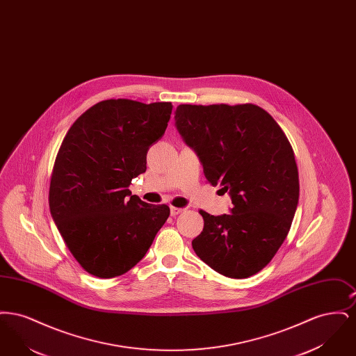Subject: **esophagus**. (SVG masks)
I'll use <instances>...</instances> for the list:
<instances>
[{
	"instance_id": "esophagus-1",
	"label": "esophagus",
	"mask_w": 356,
	"mask_h": 356,
	"mask_svg": "<svg viewBox=\"0 0 356 356\" xmlns=\"http://www.w3.org/2000/svg\"><path fill=\"white\" fill-rule=\"evenodd\" d=\"M184 209L183 208H177V207H170V215L172 216H176L179 213H181Z\"/></svg>"
}]
</instances>
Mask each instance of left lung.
Returning <instances> with one entry per match:
<instances>
[{
    "instance_id": "8db88e82",
    "label": "left lung",
    "mask_w": 356,
    "mask_h": 356,
    "mask_svg": "<svg viewBox=\"0 0 356 356\" xmlns=\"http://www.w3.org/2000/svg\"><path fill=\"white\" fill-rule=\"evenodd\" d=\"M175 113L176 128L197 153L207 180L222 186L234 204L229 215L200 211L203 232L193 238V251L227 277H250L286 240L299 202L287 136L254 104H181Z\"/></svg>"
}]
</instances>
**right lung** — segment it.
<instances>
[{
	"instance_id": "add662e5",
	"label": "right lung",
	"mask_w": 356,
	"mask_h": 356,
	"mask_svg": "<svg viewBox=\"0 0 356 356\" xmlns=\"http://www.w3.org/2000/svg\"><path fill=\"white\" fill-rule=\"evenodd\" d=\"M170 102L105 100L73 122L51 172V218L70 254L102 279L134 268L170 216L128 189L170 119Z\"/></svg>"
}]
</instances>
